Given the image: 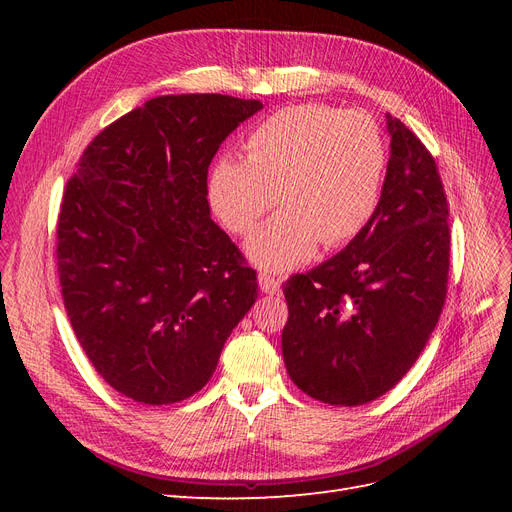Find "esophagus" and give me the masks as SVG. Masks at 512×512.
Returning a JSON list of instances; mask_svg holds the SVG:
<instances>
[{
  "mask_svg": "<svg viewBox=\"0 0 512 512\" xmlns=\"http://www.w3.org/2000/svg\"><path fill=\"white\" fill-rule=\"evenodd\" d=\"M258 284H260V290L267 294L280 292V280H275L271 273H258Z\"/></svg>",
  "mask_w": 512,
  "mask_h": 512,
  "instance_id": "esophagus-1",
  "label": "esophagus"
}]
</instances>
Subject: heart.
<instances>
[{"instance_id": "obj_1", "label": "heart", "mask_w": 512, "mask_h": 512, "mask_svg": "<svg viewBox=\"0 0 512 512\" xmlns=\"http://www.w3.org/2000/svg\"><path fill=\"white\" fill-rule=\"evenodd\" d=\"M245 153L215 160L207 188L213 213L235 235L250 232L275 200L284 205L245 243L258 267L292 269L320 241L327 250L344 245L378 207L386 145L367 113L286 106L258 123Z\"/></svg>"}]
</instances>
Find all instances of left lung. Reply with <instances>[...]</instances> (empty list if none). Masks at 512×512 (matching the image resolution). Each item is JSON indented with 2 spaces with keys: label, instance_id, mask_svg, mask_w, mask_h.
Returning a JSON list of instances; mask_svg holds the SVG:
<instances>
[{
  "label": "left lung",
  "instance_id": "8db88e82",
  "mask_svg": "<svg viewBox=\"0 0 512 512\" xmlns=\"http://www.w3.org/2000/svg\"><path fill=\"white\" fill-rule=\"evenodd\" d=\"M391 158L378 207L342 252L284 284V363L303 393L363 406L408 374L442 314L451 265L436 160L386 115Z\"/></svg>",
  "mask_w": 512,
  "mask_h": 512
}]
</instances>
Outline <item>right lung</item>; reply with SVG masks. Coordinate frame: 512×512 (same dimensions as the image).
I'll return each instance as SVG.
<instances>
[{"instance_id": "add662e5", "label": "right lung", "mask_w": 512, "mask_h": 512, "mask_svg": "<svg viewBox=\"0 0 512 512\" xmlns=\"http://www.w3.org/2000/svg\"><path fill=\"white\" fill-rule=\"evenodd\" d=\"M260 108L222 94L151 98L87 145L66 185L61 297L91 365L138 404L203 389L258 297L256 271L211 220L207 170Z\"/></svg>"}]
</instances>
